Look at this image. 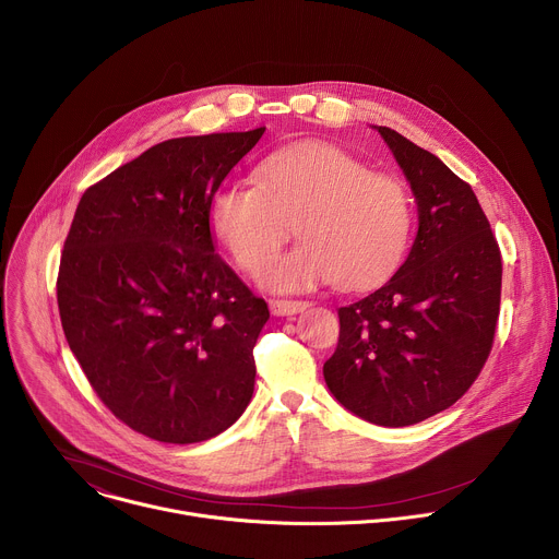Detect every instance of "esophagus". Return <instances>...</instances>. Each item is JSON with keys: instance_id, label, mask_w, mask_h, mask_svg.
I'll return each mask as SVG.
<instances>
[{"instance_id": "esophagus-1", "label": "esophagus", "mask_w": 559, "mask_h": 559, "mask_svg": "<svg viewBox=\"0 0 559 559\" xmlns=\"http://www.w3.org/2000/svg\"><path fill=\"white\" fill-rule=\"evenodd\" d=\"M309 300H270V309L274 316H292L307 309Z\"/></svg>"}]
</instances>
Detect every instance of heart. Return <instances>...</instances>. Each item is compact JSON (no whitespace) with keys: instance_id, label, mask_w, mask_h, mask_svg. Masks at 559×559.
I'll list each match as a JSON object with an SVG mask.
<instances>
[{"instance_id":"1","label":"heart","mask_w":559,"mask_h":559,"mask_svg":"<svg viewBox=\"0 0 559 559\" xmlns=\"http://www.w3.org/2000/svg\"><path fill=\"white\" fill-rule=\"evenodd\" d=\"M257 175L259 183H227L214 192L210 225L243 272L259 270L297 225L304 241L262 264L265 287L298 292L334 281L341 289H365L401 265L412 203L397 179L371 173L328 143L274 152Z\"/></svg>"}]
</instances>
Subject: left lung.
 <instances>
[{
	"mask_svg": "<svg viewBox=\"0 0 559 559\" xmlns=\"http://www.w3.org/2000/svg\"><path fill=\"white\" fill-rule=\"evenodd\" d=\"M418 205L407 261L382 287L341 307L323 373L336 401L380 427L423 423L468 391L496 336L502 257L471 186L440 158L376 126Z\"/></svg>",
	"mask_w": 559,
	"mask_h": 559,
	"instance_id": "8db88e82",
	"label": "left lung"
}]
</instances>
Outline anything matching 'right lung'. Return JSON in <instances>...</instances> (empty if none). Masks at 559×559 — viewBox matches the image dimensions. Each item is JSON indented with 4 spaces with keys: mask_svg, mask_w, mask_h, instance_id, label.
<instances>
[{
    "mask_svg": "<svg viewBox=\"0 0 559 559\" xmlns=\"http://www.w3.org/2000/svg\"><path fill=\"white\" fill-rule=\"evenodd\" d=\"M263 132L156 143L76 205L61 328L102 403L152 440H210L252 401L270 309L214 252L210 201Z\"/></svg>",
    "mask_w": 559,
    "mask_h": 559,
    "instance_id": "obj_1",
    "label": "right lung"
}]
</instances>
